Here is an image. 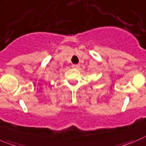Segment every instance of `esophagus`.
<instances>
[{
  "instance_id": "34e87169",
  "label": "esophagus",
  "mask_w": 146,
  "mask_h": 146,
  "mask_svg": "<svg viewBox=\"0 0 146 146\" xmlns=\"http://www.w3.org/2000/svg\"><path fill=\"white\" fill-rule=\"evenodd\" d=\"M72 66L74 69H78L79 67H80V64H72Z\"/></svg>"
}]
</instances>
